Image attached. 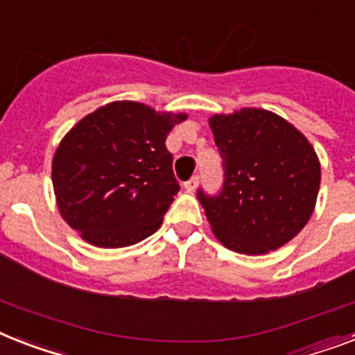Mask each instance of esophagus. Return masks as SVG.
I'll return each mask as SVG.
<instances>
[{
  "label": "esophagus",
  "instance_id": "obj_1",
  "mask_svg": "<svg viewBox=\"0 0 355 355\" xmlns=\"http://www.w3.org/2000/svg\"><path fill=\"white\" fill-rule=\"evenodd\" d=\"M197 186H198V177H197V175H195V177L189 178L187 182H184V189H186L187 193H193V191H195V189H197Z\"/></svg>",
  "mask_w": 355,
  "mask_h": 355
}]
</instances>
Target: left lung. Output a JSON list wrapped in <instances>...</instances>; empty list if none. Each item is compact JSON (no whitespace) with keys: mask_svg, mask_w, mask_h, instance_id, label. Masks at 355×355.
<instances>
[{"mask_svg":"<svg viewBox=\"0 0 355 355\" xmlns=\"http://www.w3.org/2000/svg\"><path fill=\"white\" fill-rule=\"evenodd\" d=\"M209 128L224 184L218 195L198 189L197 197L215 237L244 255L284 246L306 226L318 200L321 164L312 144L266 109L213 114Z\"/></svg>","mask_w":355,"mask_h":355,"instance_id":"1","label":"left lung"}]
</instances>
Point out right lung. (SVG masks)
I'll return each instance as SVG.
<instances>
[{
	"label": "right lung",
	"instance_id": "obj_1",
	"mask_svg": "<svg viewBox=\"0 0 355 355\" xmlns=\"http://www.w3.org/2000/svg\"><path fill=\"white\" fill-rule=\"evenodd\" d=\"M186 118L129 100L82 118L53 158L63 220L98 248L131 246L157 232L180 189L166 138Z\"/></svg>",
	"mask_w": 355,
	"mask_h": 355
}]
</instances>
